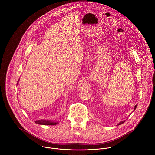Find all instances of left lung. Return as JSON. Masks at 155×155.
<instances>
[{"mask_svg": "<svg viewBox=\"0 0 155 155\" xmlns=\"http://www.w3.org/2000/svg\"><path fill=\"white\" fill-rule=\"evenodd\" d=\"M137 105H136V106H135V107H134V110H135V109L136 108V107H137ZM125 122V121H121V122H120L119 123V124H118V125H120V124H123V123H124Z\"/></svg>", "mask_w": 155, "mask_h": 155, "instance_id": "left-lung-1", "label": "left lung"}]
</instances>
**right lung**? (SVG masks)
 Masks as SVG:
<instances>
[{
    "label": "right lung",
    "instance_id": "add662e5",
    "mask_svg": "<svg viewBox=\"0 0 155 155\" xmlns=\"http://www.w3.org/2000/svg\"><path fill=\"white\" fill-rule=\"evenodd\" d=\"M19 80L18 81V82ZM35 123L38 124H43V125H55L58 123V122H54L52 121H48V120H39V121H35Z\"/></svg>",
    "mask_w": 155,
    "mask_h": 155
}]
</instances>
